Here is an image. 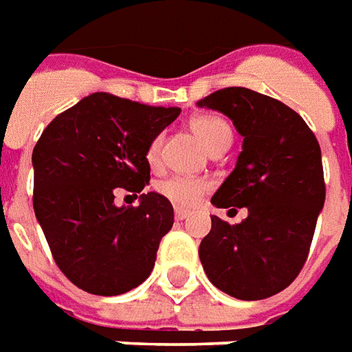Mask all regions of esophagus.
Masks as SVG:
<instances>
[{"label":"esophagus","instance_id":"obj_1","mask_svg":"<svg viewBox=\"0 0 352 352\" xmlns=\"http://www.w3.org/2000/svg\"><path fill=\"white\" fill-rule=\"evenodd\" d=\"M190 214H191V210H188V208H182V207L174 208V217L178 218V220H184V218H188Z\"/></svg>","mask_w":352,"mask_h":352}]
</instances>
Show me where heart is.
Listing matches in <instances>:
<instances>
[{
    "instance_id": "b5f03b06",
    "label": "heart",
    "mask_w": 352,
    "mask_h": 352,
    "mask_svg": "<svg viewBox=\"0 0 352 352\" xmlns=\"http://www.w3.org/2000/svg\"><path fill=\"white\" fill-rule=\"evenodd\" d=\"M190 130L201 140V144L205 145L208 153H214L222 147H230L232 144V130L230 126L217 116H195L190 120ZM147 161L149 164L159 162L161 155V138L151 140V144L147 147ZM207 182L193 180V178H182V176H172L157 184V191L162 197L178 205V207H191L195 205L199 197L207 191Z\"/></svg>"
}]
</instances>
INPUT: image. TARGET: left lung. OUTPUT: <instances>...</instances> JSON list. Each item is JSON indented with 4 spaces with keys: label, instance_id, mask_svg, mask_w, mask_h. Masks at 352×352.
<instances>
[{
    "label": "left lung",
    "instance_id": "1",
    "mask_svg": "<svg viewBox=\"0 0 352 352\" xmlns=\"http://www.w3.org/2000/svg\"><path fill=\"white\" fill-rule=\"evenodd\" d=\"M197 105L226 115L243 138L236 168L210 203L247 208L239 224L210 217L201 264L210 283L236 299L272 297L301 272L324 207L318 140L293 109L249 88L218 89Z\"/></svg>",
    "mask_w": 352,
    "mask_h": 352
}]
</instances>
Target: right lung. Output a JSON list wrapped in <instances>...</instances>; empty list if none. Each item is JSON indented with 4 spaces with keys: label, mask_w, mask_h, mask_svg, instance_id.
Returning a JSON list of instances; mask_svg holds the SVG:
<instances>
[{
    "label": "right lung",
    "mask_w": 352,
    "mask_h": 352,
    "mask_svg": "<svg viewBox=\"0 0 352 352\" xmlns=\"http://www.w3.org/2000/svg\"><path fill=\"white\" fill-rule=\"evenodd\" d=\"M180 115L98 91L55 116L32 151L34 212L60 272L84 292L122 295L144 283L174 208L161 193L116 207L115 190L149 182L147 147Z\"/></svg>",
    "instance_id": "obj_1"
}]
</instances>
